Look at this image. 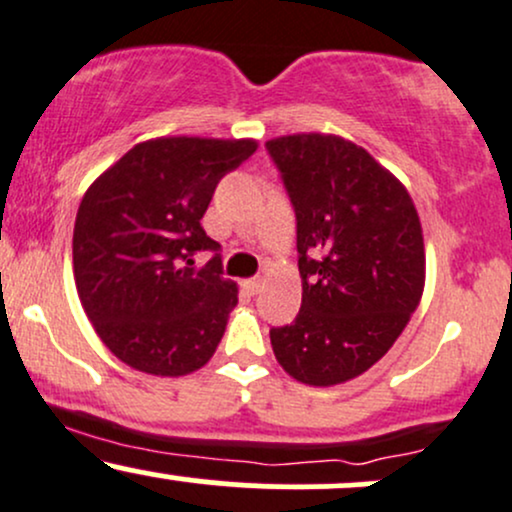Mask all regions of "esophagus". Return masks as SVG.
Here are the masks:
<instances>
[{"label":"esophagus","mask_w":512,"mask_h":512,"mask_svg":"<svg viewBox=\"0 0 512 512\" xmlns=\"http://www.w3.org/2000/svg\"><path fill=\"white\" fill-rule=\"evenodd\" d=\"M243 289L248 291L250 296H255V293H260V289H262V279H245Z\"/></svg>","instance_id":"obj_1"}]
</instances>
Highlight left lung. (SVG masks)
I'll list each match as a JSON object with an SVG mask.
<instances>
[{
	"instance_id": "1",
	"label": "left lung",
	"mask_w": 512,
	"mask_h": 512,
	"mask_svg": "<svg viewBox=\"0 0 512 512\" xmlns=\"http://www.w3.org/2000/svg\"><path fill=\"white\" fill-rule=\"evenodd\" d=\"M296 211L301 313L269 332L298 383H346L378 363L419 308L421 221L407 187L363 146L334 134L267 142Z\"/></svg>"
}]
</instances>
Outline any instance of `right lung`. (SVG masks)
<instances>
[{
	"label": "right lung",
	"mask_w": 512,
	"mask_h": 512,
	"mask_svg": "<svg viewBox=\"0 0 512 512\" xmlns=\"http://www.w3.org/2000/svg\"><path fill=\"white\" fill-rule=\"evenodd\" d=\"M255 151V139H149L86 190L72 240L76 291L122 363L178 378L214 356L238 286L221 276V245L199 221L219 180ZM199 249L217 252L204 268Z\"/></svg>",
	"instance_id": "obj_1"
}]
</instances>
